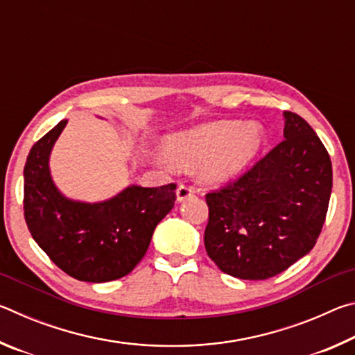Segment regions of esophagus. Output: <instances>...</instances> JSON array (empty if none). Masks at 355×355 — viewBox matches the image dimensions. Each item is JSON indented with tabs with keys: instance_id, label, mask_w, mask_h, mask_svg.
Here are the masks:
<instances>
[{
	"instance_id": "obj_1",
	"label": "esophagus",
	"mask_w": 355,
	"mask_h": 355,
	"mask_svg": "<svg viewBox=\"0 0 355 355\" xmlns=\"http://www.w3.org/2000/svg\"><path fill=\"white\" fill-rule=\"evenodd\" d=\"M196 194V189L192 186H186V184H180L177 188V200L183 202L186 199H189Z\"/></svg>"
}]
</instances>
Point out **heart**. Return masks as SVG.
Returning a JSON list of instances; mask_svg holds the SVG:
<instances>
[{
    "mask_svg": "<svg viewBox=\"0 0 355 355\" xmlns=\"http://www.w3.org/2000/svg\"><path fill=\"white\" fill-rule=\"evenodd\" d=\"M264 146L266 130L260 122L216 120L167 137L166 152L182 167L202 164L203 182L220 184L241 173Z\"/></svg>",
    "mask_w": 355,
    "mask_h": 355,
    "instance_id": "b5f03b06",
    "label": "heart"
}]
</instances>
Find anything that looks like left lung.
<instances>
[{
    "label": "left lung",
    "instance_id": "obj_1",
    "mask_svg": "<svg viewBox=\"0 0 355 355\" xmlns=\"http://www.w3.org/2000/svg\"><path fill=\"white\" fill-rule=\"evenodd\" d=\"M284 137L263 159L205 196L208 257L243 280L274 277L307 255L320 236L332 192V163L313 128L284 112Z\"/></svg>",
    "mask_w": 355,
    "mask_h": 355
}]
</instances>
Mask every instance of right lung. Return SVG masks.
Here are the masks:
<instances>
[{"instance_id":"right-lung-1","label":"right lung","mask_w":355,"mask_h":355,"mask_svg":"<svg viewBox=\"0 0 355 355\" xmlns=\"http://www.w3.org/2000/svg\"><path fill=\"white\" fill-rule=\"evenodd\" d=\"M67 125L61 120L34 144L25 164V219L51 261L81 282L123 277L142 260L156 225L175 203V184H130L111 199L81 202L53 182L50 155Z\"/></svg>"}]
</instances>
